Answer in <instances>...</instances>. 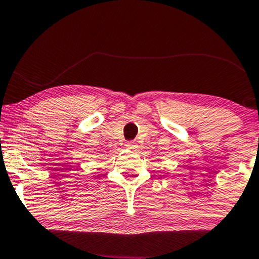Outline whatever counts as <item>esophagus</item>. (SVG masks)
<instances>
[{
    "label": "esophagus",
    "mask_w": 259,
    "mask_h": 259,
    "mask_svg": "<svg viewBox=\"0 0 259 259\" xmlns=\"http://www.w3.org/2000/svg\"><path fill=\"white\" fill-rule=\"evenodd\" d=\"M125 147L127 148V149H132V150H135L136 148H137L135 142H127V143L125 144Z\"/></svg>",
    "instance_id": "1"
}]
</instances>
